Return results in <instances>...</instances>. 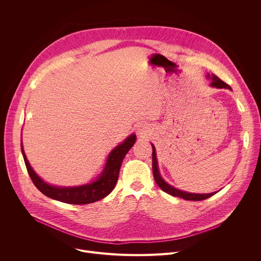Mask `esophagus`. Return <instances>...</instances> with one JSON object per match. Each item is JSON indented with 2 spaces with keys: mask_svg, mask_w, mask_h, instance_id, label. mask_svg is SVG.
Masks as SVG:
<instances>
[{
  "mask_svg": "<svg viewBox=\"0 0 261 261\" xmlns=\"http://www.w3.org/2000/svg\"><path fill=\"white\" fill-rule=\"evenodd\" d=\"M136 132H137V134L140 135V136L146 135L147 132H148V127H147L145 124H143V123H139V124H137V126H136Z\"/></svg>",
  "mask_w": 261,
  "mask_h": 261,
  "instance_id": "1",
  "label": "esophagus"
}]
</instances>
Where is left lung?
<instances>
[{
  "label": "left lung",
  "mask_w": 261,
  "mask_h": 261,
  "mask_svg": "<svg viewBox=\"0 0 261 261\" xmlns=\"http://www.w3.org/2000/svg\"><path fill=\"white\" fill-rule=\"evenodd\" d=\"M207 79H211L212 81V84L211 86L212 87H216V88H219V89H229L231 90V88L225 84L223 81H221L218 76L214 75V74H212V75H210V74H207ZM153 146V154H152V158H153V174H154V178H155V181L157 182V185L159 186V187L166 193L172 195V196H175V197H179V198H182L185 200H192V201H200V200H204L211 196H213L214 194H216V192H213V193H208V194H196V193H189V192H185V191H181V190H178L176 188H173L172 186L168 185L160 175L159 173V169H158V162H157V157H156V150H155V146L154 144H152Z\"/></svg>",
  "instance_id": "left-lung-1"
}]
</instances>
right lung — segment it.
Wrapping results in <instances>:
<instances>
[{"instance_id":"1","label":"right lung","mask_w":261,"mask_h":261,"mask_svg":"<svg viewBox=\"0 0 261 261\" xmlns=\"http://www.w3.org/2000/svg\"><path fill=\"white\" fill-rule=\"evenodd\" d=\"M136 136L135 134H131L129 137L125 139L124 142L119 144L110 152L104 170L99 175V177L88 185L77 186V187H57L51 186L41 179L37 173L31 167L24 152L21 147V153L23 156V160L25 163L27 170L34 185L41 193L46 195L49 198L70 203V204H88L95 201H98L104 197H106L116 187L118 181L120 168L122 162L129 152L130 148L135 143ZM22 146V145H21Z\"/></svg>"}]
</instances>
